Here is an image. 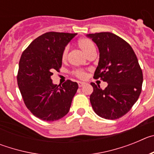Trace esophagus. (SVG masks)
<instances>
[{
  "instance_id": "1",
  "label": "esophagus",
  "mask_w": 154,
  "mask_h": 154,
  "mask_svg": "<svg viewBox=\"0 0 154 154\" xmlns=\"http://www.w3.org/2000/svg\"><path fill=\"white\" fill-rule=\"evenodd\" d=\"M78 85H79V87H82V86H84V85H85V82H79Z\"/></svg>"
}]
</instances>
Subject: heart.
Returning a JSON list of instances; mask_svg holds the SVG:
<instances>
[{"instance_id": "b5f03b06", "label": "heart", "mask_w": 154, "mask_h": 154, "mask_svg": "<svg viewBox=\"0 0 154 154\" xmlns=\"http://www.w3.org/2000/svg\"><path fill=\"white\" fill-rule=\"evenodd\" d=\"M78 45L85 55L88 56L92 52H96V47L93 42L89 38H81L78 41ZM68 53H69V46L65 47L62 53V60L65 61L67 59ZM72 74L79 79H85L86 77V73L82 69H75L72 71Z\"/></svg>"}]
</instances>
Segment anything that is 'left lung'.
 Listing matches in <instances>:
<instances>
[{"mask_svg": "<svg viewBox=\"0 0 154 154\" xmlns=\"http://www.w3.org/2000/svg\"><path fill=\"white\" fill-rule=\"evenodd\" d=\"M99 51V61L94 79L108 85L102 89L92 82L90 103L94 112L106 119H116L127 113L142 90L143 72L131 46L110 32L89 34Z\"/></svg>", "mask_w": 154, "mask_h": 154, "instance_id": "left-lung-1", "label": "left lung"}]
</instances>
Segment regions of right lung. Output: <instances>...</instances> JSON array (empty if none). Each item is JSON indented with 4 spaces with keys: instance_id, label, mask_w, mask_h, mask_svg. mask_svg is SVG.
<instances>
[{
    "instance_id": "1",
    "label": "right lung",
    "mask_w": 154,
    "mask_h": 154,
    "mask_svg": "<svg viewBox=\"0 0 154 154\" xmlns=\"http://www.w3.org/2000/svg\"><path fill=\"white\" fill-rule=\"evenodd\" d=\"M77 34L47 32L38 37L23 51L17 75L23 100L30 112L44 121H55L69 112L79 86L67 80L52 83L53 72L62 67V53Z\"/></svg>"
}]
</instances>
